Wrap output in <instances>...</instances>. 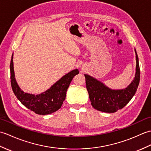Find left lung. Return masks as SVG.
Returning <instances> with one entry per match:
<instances>
[{
  "label": "left lung",
  "instance_id": "obj_1",
  "mask_svg": "<svg viewBox=\"0 0 151 151\" xmlns=\"http://www.w3.org/2000/svg\"><path fill=\"white\" fill-rule=\"evenodd\" d=\"M136 67L135 77L131 83L122 90H112L101 81L85 74L86 89L91 105L99 111L113 113L123 109L134 96L140 79V69L138 57L135 49Z\"/></svg>",
  "mask_w": 151,
  "mask_h": 151
}]
</instances>
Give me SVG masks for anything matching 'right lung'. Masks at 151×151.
I'll list each match as a JSON object with an SVG mask.
<instances>
[{"mask_svg": "<svg viewBox=\"0 0 151 151\" xmlns=\"http://www.w3.org/2000/svg\"><path fill=\"white\" fill-rule=\"evenodd\" d=\"M10 73L13 93L22 105L37 114L46 115L54 112L61 108L66 98L67 89L73 77L79 73V70L76 69L70 72L48 90L38 95L25 93L20 88L15 78L13 54L10 63Z\"/></svg>", "mask_w": 151, "mask_h": 151, "instance_id": "1", "label": "right lung"}]
</instances>
